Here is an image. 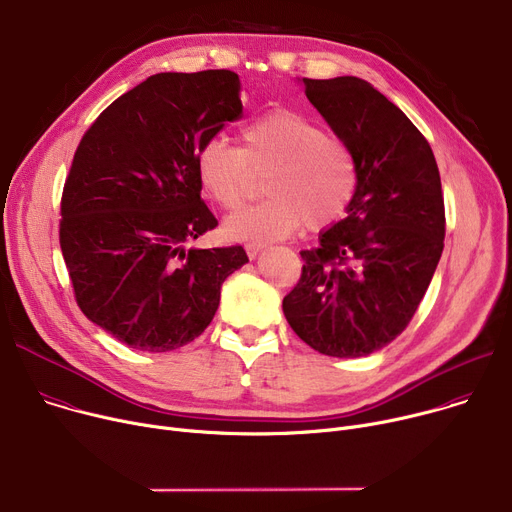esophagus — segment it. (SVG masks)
<instances>
[{
	"label": "esophagus",
	"mask_w": 512,
	"mask_h": 512,
	"mask_svg": "<svg viewBox=\"0 0 512 512\" xmlns=\"http://www.w3.org/2000/svg\"><path fill=\"white\" fill-rule=\"evenodd\" d=\"M245 251H247V255H249L251 259H255V257L263 251V243H255V241H251V243H247V245H245Z\"/></svg>",
	"instance_id": "obj_1"
}]
</instances>
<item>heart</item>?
<instances>
[{
  "label": "heart",
  "mask_w": 512,
  "mask_h": 512,
  "mask_svg": "<svg viewBox=\"0 0 512 512\" xmlns=\"http://www.w3.org/2000/svg\"><path fill=\"white\" fill-rule=\"evenodd\" d=\"M267 200L226 220L235 239L269 243L302 224L312 228L339 220L359 188L353 149L339 136L292 108H275L239 130V149L214 136L196 155L200 190L222 210H235L247 198L253 173H263Z\"/></svg>",
  "instance_id": "heart-1"
}]
</instances>
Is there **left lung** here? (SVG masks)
Returning a JSON list of instances; mask_svg holds the SVG:
<instances>
[{
    "instance_id": "obj_1",
    "label": "left lung",
    "mask_w": 512,
    "mask_h": 512,
    "mask_svg": "<svg viewBox=\"0 0 512 512\" xmlns=\"http://www.w3.org/2000/svg\"><path fill=\"white\" fill-rule=\"evenodd\" d=\"M310 104L353 149L359 188L347 216L300 251L284 298L294 333L329 357H361L412 320L443 253L445 204L427 138L359 77L304 79Z\"/></svg>"
}]
</instances>
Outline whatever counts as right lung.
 I'll list each match as a JSON object with an SVG mask.
<instances>
[{"instance_id":"obj_1","label":"right lung","mask_w":512,"mask_h":512,"mask_svg":"<svg viewBox=\"0 0 512 512\" xmlns=\"http://www.w3.org/2000/svg\"><path fill=\"white\" fill-rule=\"evenodd\" d=\"M235 71L157 73L87 128L61 198L59 243L81 312L136 351L192 343L241 245L190 249L218 220L200 198L196 155L243 104Z\"/></svg>"}]
</instances>
